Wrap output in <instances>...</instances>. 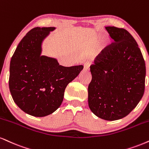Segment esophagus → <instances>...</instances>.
<instances>
[{
	"mask_svg": "<svg viewBox=\"0 0 149 149\" xmlns=\"http://www.w3.org/2000/svg\"><path fill=\"white\" fill-rule=\"evenodd\" d=\"M90 64H91L90 62H85V63L84 64V69H85V71H89V67H90Z\"/></svg>",
	"mask_w": 149,
	"mask_h": 149,
	"instance_id": "esophagus-1",
	"label": "esophagus"
}]
</instances>
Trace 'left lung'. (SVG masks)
I'll return each mask as SVG.
<instances>
[{"instance_id": "obj_1", "label": "left lung", "mask_w": 149, "mask_h": 149, "mask_svg": "<svg viewBox=\"0 0 149 149\" xmlns=\"http://www.w3.org/2000/svg\"><path fill=\"white\" fill-rule=\"evenodd\" d=\"M114 42L90 66L88 103L95 115L107 121L128 115L144 93L146 65L135 39L126 30L105 27Z\"/></svg>"}]
</instances>
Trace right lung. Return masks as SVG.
<instances>
[{
	"label": "right lung",
	"mask_w": 149,
	"mask_h": 149,
	"mask_svg": "<svg viewBox=\"0 0 149 149\" xmlns=\"http://www.w3.org/2000/svg\"><path fill=\"white\" fill-rule=\"evenodd\" d=\"M55 27L33 28L19 42L10 66L9 87L14 101L26 113L47 116L60 106L64 90L83 66L66 67L41 56V44Z\"/></svg>",
	"instance_id": "right-lung-1"
}]
</instances>
